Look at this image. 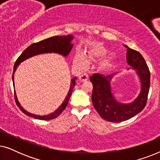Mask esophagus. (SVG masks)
I'll return each mask as SVG.
<instances>
[{
	"instance_id": "esophagus-1",
	"label": "esophagus",
	"mask_w": 160,
	"mask_h": 160,
	"mask_svg": "<svg viewBox=\"0 0 160 160\" xmlns=\"http://www.w3.org/2000/svg\"><path fill=\"white\" fill-rule=\"evenodd\" d=\"M88 78H89V76H88V74H87V73H82V75L79 76V79H80L81 82H84V81H86V80L88 79Z\"/></svg>"
}]
</instances>
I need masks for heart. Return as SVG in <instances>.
Here are the masks:
<instances>
[{
	"label": "heart",
	"mask_w": 160,
	"mask_h": 160,
	"mask_svg": "<svg viewBox=\"0 0 160 160\" xmlns=\"http://www.w3.org/2000/svg\"><path fill=\"white\" fill-rule=\"evenodd\" d=\"M75 62L76 65H78L81 68H84L87 63L86 60H85L84 57L83 55H78V58H76Z\"/></svg>",
	"instance_id": "b5f03b06"
}]
</instances>
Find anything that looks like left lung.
<instances>
[{
	"label": "left lung",
	"mask_w": 160,
	"mask_h": 160,
	"mask_svg": "<svg viewBox=\"0 0 160 160\" xmlns=\"http://www.w3.org/2000/svg\"><path fill=\"white\" fill-rule=\"evenodd\" d=\"M127 49V62L136 71L141 81V92L134 101L124 104L119 102L111 93L110 82L114 74L94 73L89 77L93 85L92 101L95 110L102 119L111 122L126 121L145 108L150 88V71L143 57L136 50Z\"/></svg>",
	"instance_id": "left-lung-1"
}]
</instances>
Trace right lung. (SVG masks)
I'll use <instances>...</instances> for the list:
<instances>
[{
	"label": "right lung",
	"mask_w": 160,
	"mask_h": 160,
	"mask_svg": "<svg viewBox=\"0 0 160 160\" xmlns=\"http://www.w3.org/2000/svg\"><path fill=\"white\" fill-rule=\"evenodd\" d=\"M73 37L71 35H68L66 36H53L50 37L49 38L44 39V40L39 41V42L32 43L31 45H30L27 49L24 50V52L21 54V55L17 58L16 62L14 63V71H13V75H12V81H13V85L14 86V73L16 71V70L18 67V65L20 64L22 62H23L24 60H27V59L31 58L32 56L37 55V54H43V53H58L62 54V55L66 57L68 55V54L71 52V50L73 47V44L71 43V41L73 40ZM76 79V77L73 78L71 81V86H70V89L68 91V93L65 98V99L61 106L54 111V112L50 113L49 115H44V116H38L36 114H32L28 112V111H25L22 107L21 106V105L19 104L18 101V99L17 98L16 92L14 90V98H15V102H16L17 106L19 107V108L25 113V114L29 116L30 117L35 118V119H38L41 120H50L53 119L54 118L58 117V116H60L61 113L65 110V108H66L68 102L71 97L72 92L75 87L76 82L75 81Z\"/></svg>",
	"instance_id": "1"
}]
</instances>
